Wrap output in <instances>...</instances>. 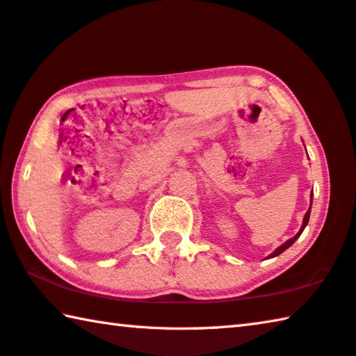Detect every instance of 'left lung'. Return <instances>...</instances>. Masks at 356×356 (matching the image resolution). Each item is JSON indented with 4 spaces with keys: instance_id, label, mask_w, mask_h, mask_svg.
<instances>
[{
    "instance_id": "obj_1",
    "label": "left lung",
    "mask_w": 356,
    "mask_h": 356,
    "mask_svg": "<svg viewBox=\"0 0 356 356\" xmlns=\"http://www.w3.org/2000/svg\"><path fill=\"white\" fill-rule=\"evenodd\" d=\"M309 214H311V207H309V209H307V213L305 214V219H302V225H301V229H300V232L298 233H296V235L292 238V240H289V241H285L284 244H282V246H279L276 250H275V252H273L271 255H270V257H276V255H279V254H281V252H284V250L285 249H287V248H290V246H292V244L296 241V238H300V235H301V232L302 230H305V227L307 225V222H309Z\"/></svg>"
}]
</instances>
